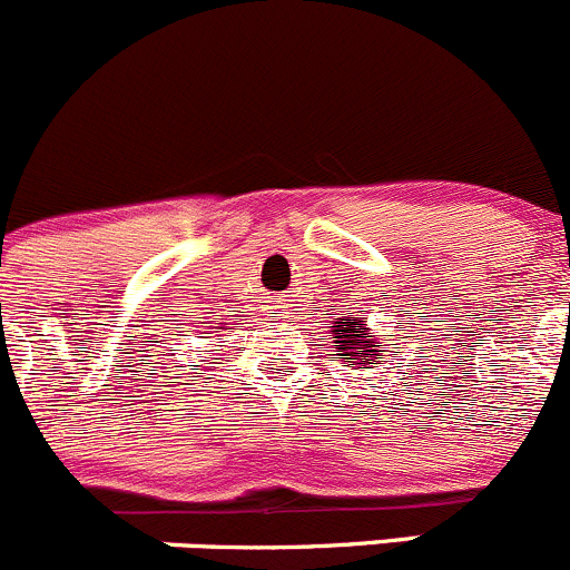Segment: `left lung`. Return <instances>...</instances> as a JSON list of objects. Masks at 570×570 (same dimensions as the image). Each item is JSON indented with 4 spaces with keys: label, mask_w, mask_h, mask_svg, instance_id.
Returning a JSON list of instances; mask_svg holds the SVG:
<instances>
[{
    "label": "left lung",
    "mask_w": 570,
    "mask_h": 570,
    "mask_svg": "<svg viewBox=\"0 0 570 570\" xmlns=\"http://www.w3.org/2000/svg\"><path fill=\"white\" fill-rule=\"evenodd\" d=\"M332 337H335V348L341 354L337 357L348 363V368H360V365H371L376 368L382 360V348H376V335L363 324L360 318H337L332 326Z\"/></svg>",
    "instance_id": "8db88e82"
}]
</instances>
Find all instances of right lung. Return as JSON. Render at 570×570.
I'll list each match as a JSON object with an SVG mask.
<instances>
[{"instance_id": "1", "label": "right lung", "mask_w": 570, "mask_h": 570, "mask_svg": "<svg viewBox=\"0 0 570 570\" xmlns=\"http://www.w3.org/2000/svg\"><path fill=\"white\" fill-rule=\"evenodd\" d=\"M218 330H222V326H218Z\"/></svg>"}]
</instances>
